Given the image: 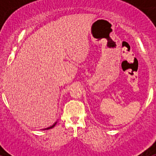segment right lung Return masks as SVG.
<instances>
[{"label":"right lung","mask_w":156,"mask_h":156,"mask_svg":"<svg viewBox=\"0 0 156 156\" xmlns=\"http://www.w3.org/2000/svg\"><path fill=\"white\" fill-rule=\"evenodd\" d=\"M55 124H56V122H55V123H54V125H52V126H50V127L47 128V129H51V128H53L54 126H55Z\"/></svg>","instance_id":"obj_1"}]
</instances>
